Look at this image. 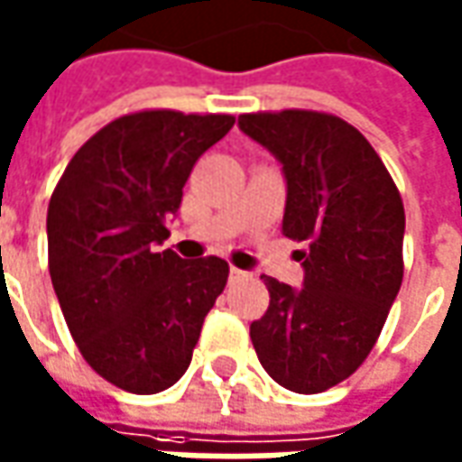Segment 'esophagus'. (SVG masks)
<instances>
[{"mask_svg": "<svg viewBox=\"0 0 462 462\" xmlns=\"http://www.w3.org/2000/svg\"><path fill=\"white\" fill-rule=\"evenodd\" d=\"M250 273L240 271V268H230V283H237V281H247Z\"/></svg>", "mask_w": 462, "mask_h": 462, "instance_id": "esophagus-1", "label": "esophagus"}]
</instances>
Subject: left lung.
<instances>
[{
  "mask_svg": "<svg viewBox=\"0 0 462 462\" xmlns=\"http://www.w3.org/2000/svg\"><path fill=\"white\" fill-rule=\"evenodd\" d=\"M237 125L283 169V235L303 243V285L263 275L271 306L250 338L281 387L316 394L359 369L400 293L402 199L372 143L337 116L245 113Z\"/></svg>",
  "mask_w": 462,
  "mask_h": 462,
  "instance_id": "1",
  "label": "left lung"
}]
</instances>
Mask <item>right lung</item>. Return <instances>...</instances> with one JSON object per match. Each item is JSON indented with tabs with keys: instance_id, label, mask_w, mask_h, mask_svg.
<instances>
[{
	"instance_id": "add662e5",
	"label": "right lung",
	"mask_w": 462,
	"mask_h": 462,
	"mask_svg": "<svg viewBox=\"0 0 462 462\" xmlns=\"http://www.w3.org/2000/svg\"><path fill=\"white\" fill-rule=\"evenodd\" d=\"M232 116H121L70 159L47 207L50 278L86 362L116 387L177 384L227 283L222 257L181 260L159 245L197 159Z\"/></svg>"
}]
</instances>
